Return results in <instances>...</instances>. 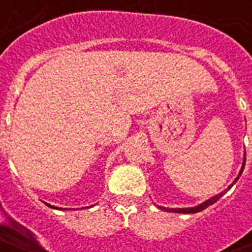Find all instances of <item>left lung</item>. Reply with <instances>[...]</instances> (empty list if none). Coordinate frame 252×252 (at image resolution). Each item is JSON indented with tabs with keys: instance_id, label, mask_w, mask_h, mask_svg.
<instances>
[{
	"instance_id": "1",
	"label": "left lung",
	"mask_w": 252,
	"mask_h": 252,
	"mask_svg": "<svg viewBox=\"0 0 252 252\" xmlns=\"http://www.w3.org/2000/svg\"><path fill=\"white\" fill-rule=\"evenodd\" d=\"M244 155H246V154H244ZM244 164H246V157H244V162H243V166H242V170H240V173H239L238 178L233 181V184H235V182H236V181L239 180V177H240V175H242V173H243ZM233 184H232V185H229V188H228V189H231V188H232V186H233ZM227 190H224V191H221L220 194H217V195H215V197H212V198H209V200H206L205 202H202V204H200V205L194 206V208H163V206H159V208H160V209H163V211L174 212V213H197V212L204 211L205 208H208V206L212 205V204H215V202H216L217 200H220V198H221V197H222V194H224V193H225Z\"/></svg>"
}]
</instances>
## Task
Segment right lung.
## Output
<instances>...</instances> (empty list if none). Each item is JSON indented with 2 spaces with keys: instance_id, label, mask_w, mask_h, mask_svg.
I'll use <instances>...</instances> for the list:
<instances>
[{
  "instance_id": "1",
  "label": "right lung",
  "mask_w": 252,
  "mask_h": 252,
  "mask_svg": "<svg viewBox=\"0 0 252 252\" xmlns=\"http://www.w3.org/2000/svg\"><path fill=\"white\" fill-rule=\"evenodd\" d=\"M47 205H48V204H47ZM50 206V208H55V206H52V205H48ZM55 209H59V208H55Z\"/></svg>"
}]
</instances>
